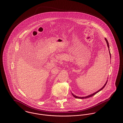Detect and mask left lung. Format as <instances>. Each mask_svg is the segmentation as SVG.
<instances>
[{
    "label": "left lung",
    "instance_id": "8db88e82",
    "mask_svg": "<svg viewBox=\"0 0 123 123\" xmlns=\"http://www.w3.org/2000/svg\"><path fill=\"white\" fill-rule=\"evenodd\" d=\"M105 41H106V43H107V47H108V50H109V54H110V58H111V54H110V51H109V43H108V41H107V39H106V38H105ZM107 80L106 81V83H105V84L104 85V86L102 87V88H101V89H100L99 90H98V91H97V92H95V93H93V94H91V95H88V96H86V97H78V96H75V95H74V94H73V93H71L72 94V95H73V96L74 97V98H80V99H83V98H90V97H92L93 96H94V95H95V94H96L97 93H98V92H99L100 90H101L103 88H104L105 87V85H106V83H107Z\"/></svg>",
    "mask_w": 123,
    "mask_h": 123
}]
</instances>
